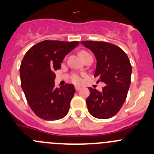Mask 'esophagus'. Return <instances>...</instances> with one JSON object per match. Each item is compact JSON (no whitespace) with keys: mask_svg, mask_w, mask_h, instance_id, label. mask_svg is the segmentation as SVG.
<instances>
[{"mask_svg":"<svg viewBox=\"0 0 154 154\" xmlns=\"http://www.w3.org/2000/svg\"><path fill=\"white\" fill-rule=\"evenodd\" d=\"M80 86H75V90H76V91H78V90L80 89Z\"/></svg>","mask_w":154,"mask_h":154,"instance_id":"1","label":"esophagus"}]
</instances>
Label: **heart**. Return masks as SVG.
I'll return each mask as SVG.
<instances>
[{"instance_id": "1", "label": "heart", "mask_w": 154, "mask_h": 154, "mask_svg": "<svg viewBox=\"0 0 154 154\" xmlns=\"http://www.w3.org/2000/svg\"><path fill=\"white\" fill-rule=\"evenodd\" d=\"M80 54L83 59L85 57H86V56L90 55L89 53H88L87 51H80ZM71 80L74 83H76V84H80V83H81L82 82V77L80 74H78V73H73V74L71 75Z\"/></svg>"}]
</instances>
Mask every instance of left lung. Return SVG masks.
<instances>
[{
	"label": "left lung",
	"mask_w": 154,
	"mask_h": 154,
	"mask_svg": "<svg viewBox=\"0 0 154 154\" xmlns=\"http://www.w3.org/2000/svg\"><path fill=\"white\" fill-rule=\"evenodd\" d=\"M97 60L94 77L106 86L99 91L88 88L90 94L86 102L90 114L94 118L106 119L121 109L130 86L132 66L128 57L121 48L106 42L83 41Z\"/></svg>",
	"instance_id": "8db88e82"
}]
</instances>
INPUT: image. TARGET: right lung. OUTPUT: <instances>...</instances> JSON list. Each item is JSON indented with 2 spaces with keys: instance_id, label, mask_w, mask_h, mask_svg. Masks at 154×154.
I'll return each instance as SVG.
<instances>
[{
  "instance_id": "1",
  "label": "right lung",
  "mask_w": 154,
  "mask_h": 154,
  "mask_svg": "<svg viewBox=\"0 0 154 154\" xmlns=\"http://www.w3.org/2000/svg\"><path fill=\"white\" fill-rule=\"evenodd\" d=\"M79 43L45 40L24 55L20 66L21 88L29 107L40 119L59 120L68 112L75 88L68 83L56 88L54 71L60 69L64 57Z\"/></svg>"
}]
</instances>
